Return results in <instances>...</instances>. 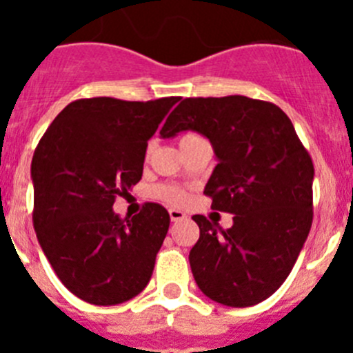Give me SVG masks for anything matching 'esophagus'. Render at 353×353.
<instances>
[{
  "instance_id": "esophagus-1",
  "label": "esophagus",
  "mask_w": 353,
  "mask_h": 353,
  "mask_svg": "<svg viewBox=\"0 0 353 353\" xmlns=\"http://www.w3.org/2000/svg\"><path fill=\"white\" fill-rule=\"evenodd\" d=\"M170 217L173 223H179V221H183L187 219V214L185 212L179 210V208H170Z\"/></svg>"
}]
</instances>
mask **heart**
Returning <instances> with one entry per match:
<instances>
[{"mask_svg":"<svg viewBox=\"0 0 353 353\" xmlns=\"http://www.w3.org/2000/svg\"><path fill=\"white\" fill-rule=\"evenodd\" d=\"M187 138H194V134H187V136H183L182 139H187ZM180 139V141H182ZM157 196L159 198H162L164 201H170V203H174L179 205L183 201V192L179 191V189H174V187H161V189H157Z\"/></svg>","mask_w":353,"mask_h":353,"instance_id":"1","label":"heart"}]
</instances>
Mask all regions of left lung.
Returning a JSON list of instances; mask_svg holds the SVG:
<instances>
[{
	"label": "left lung",
	"instance_id": "left-lung-1",
	"mask_svg": "<svg viewBox=\"0 0 353 353\" xmlns=\"http://www.w3.org/2000/svg\"><path fill=\"white\" fill-rule=\"evenodd\" d=\"M183 130L210 141L217 166L205 194L214 210L235 215L228 230L192 217L199 226L189 252L196 285L230 307L258 304L285 283L310 235L313 161L283 109L244 95L183 99L161 138Z\"/></svg>",
	"mask_w": 353,
	"mask_h": 353
}]
</instances>
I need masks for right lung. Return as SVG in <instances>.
Instances as JSON below:
<instances>
[{
	"label": "right lung",
	"mask_w": 353,
	"mask_h": 353,
	"mask_svg": "<svg viewBox=\"0 0 353 353\" xmlns=\"http://www.w3.org/2000/svg\"><path fill=\"white\" fill-rule=\"evenodd\" d=\"M179 101L81 99L52 120L37 146V239L56 276L81 301L121 304L148 285L170 214L146 203L121 219L113 203L141 180L148 139Z\"/></svg>",
	"instance_id": "obj_1"
}]
</instances>
